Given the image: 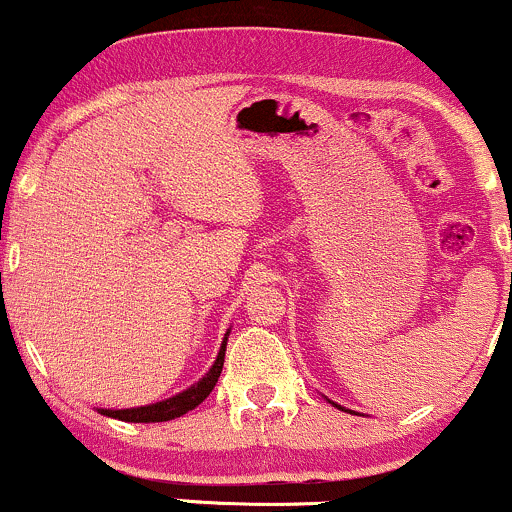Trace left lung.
Wrapping results in <instances>:
<instances>
[{"label": "left lung", "mask_w": 512, "mask_h": 512, "mask_svg": "<svg viewBox=\"0 0 512 512\" xmlns=\"http://www.w3.org/2000/svg\"><path fill=\"white\" fill-rule=\"evenodd\" d=\"M333 406H335V408H340V406H338V403H333Z\"/></svg>", "instance_id": "obj_1"}]
</instances>
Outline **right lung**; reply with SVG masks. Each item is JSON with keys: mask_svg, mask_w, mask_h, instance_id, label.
<instances>
[{"mask_svg": "<svg viewBox=\"0 0 512 512\" xmlns=\"http://www.w3.org/2000/svg\"><path fill=\"white\" fill-rule=\"evenodd\" d=\"M226 342L228 338H223V345L221 350H218V357L216 362H213V367L209 369V374H206L204 379L196 381L194 386H189L187 391L177 393V396L167 398V401L150 403V406L121 408V411H106V408H99V413L109 415V418H116V420H126V423H165V420H174L179 418V415L194 411V408L213 391L218 376H221L223 359H226Z\"/></svg>", "mask_w": 512, "mask_h": 512, "instance_id": "obj_1", "label": "right lung"}]
</instances>
